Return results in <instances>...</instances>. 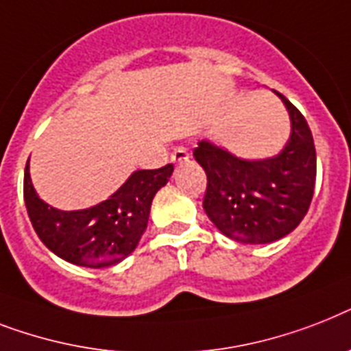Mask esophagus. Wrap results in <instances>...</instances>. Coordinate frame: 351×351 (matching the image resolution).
I'll list each match as a JSON object with an SVG mask.
<instances>
[{"label":"esophagus","mask_w":351,"mask_h":351,"mask_svg":"<svg viewBox=\"0 0 351 351\" xmlns=\"http://www.w3.org/2000/svg\"><path fill=\"white\" fill-rule=\"evenodd\" d=\"M190 159V154L189 150L184 147H178V148H173V152H172V161L173 162H184V161H189Z\"/></svg>","instance_id":"obj_1"}]
</instances>
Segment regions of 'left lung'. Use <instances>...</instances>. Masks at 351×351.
I'll return each mask as SVG.
<instances>
[{
  "label": "left lung",
  "mask_w": 351,
  "mask_h": 351,
  "mask_svg": "<svg viewBox=\"0 0 351 351\" xmlns=\"http://www.w3.org/2000/svg\"><path fill=\"white\" fill-rule=\"evenodd\" d=\"M276 94L291 121L288 143L277 156L243 159L206 139L193 150L208 179L204 212L221 234L245 245H266L293 232L313 197L317 158L312 132L301 112Z\"/></svg>",
  "instance_id": "8db88e82"
}]
</instances>
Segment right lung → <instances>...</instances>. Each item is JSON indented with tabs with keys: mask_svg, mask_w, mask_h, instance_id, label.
<instances>
[{
	"mask_svg": "<svg viewBox=\"0 0 351 351\" xmlns=\"http://www.w3.org/2000/svg\"><path fill=\"white\" fill-rule=\"evenodd\" d=\"M173 165L136 170L106 201L85 210H58L39 197L25 167L23 197L36 234L50 252L72 265L106 268L136 250L154 195L168 183Z\"/></svg>",
	"mask_w": 351,
	"mask_h": 351,
	"instance_id": "1",
	"label": "right lung"
}]
</instances>
